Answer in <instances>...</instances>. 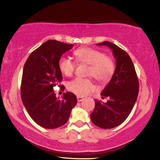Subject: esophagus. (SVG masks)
Segmentation results:
<instances>
[{"label": "esophagus", "mask_w": 160, "mask_h": 160, "mask_svg": "<svg viewBox=\"0 0 160 160\" xmlns=\"http://www.w3.org/2000/svg\"><path fill=\"white\" fill-rule=\"evenodd\" d=\"M77 101H78V102H82V101L84 99L83 97H81V96H77Z\"/></svg>", "instance_id": "34e87169"}]
</instances>
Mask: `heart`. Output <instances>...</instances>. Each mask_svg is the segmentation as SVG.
I'll return each instance as SVG.
<instances>
[{
    "instance_id": "b5f03b06",
    "label": "heart",
    "mask_w": 160,
    "mask_h": 160,
    "mask_svg": "<svg viewBox=\"0 0 160 160\" xmlns=\"http://www.w3.org/2000/svg\"><path fill=\"white\" fill-rule=\"evenodd\" d=\"M77 61L89 65L87 74L93 77L101 82H106L112 77L115 72V64L108 57L95 49L84 47L74 52ZM61 72L67 77L73 74L75 63L70 57H61L58 62ZM68 88L79 96H86L92 92L94 85L90 79L77 77L68 83Z\"/></svg>"
}]
</instances>
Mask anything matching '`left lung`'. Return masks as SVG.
I'll return each instance as SVG.
<instances>
[{
    "label": "left lung",
    "instance_id": "left-lung-1",
    "mask_svg": "<svg viewBox=\"0 0 160 160\" xmlns=\"http://www.w3.org/2000/svg\"><path fill=\"white\" fill-rule=\"evenodd\" d=\"M97 45L107 46L112 51L116 67L109 83L101 93L108 97L109 100L103 103L95 100L90 119L99 128L110 129L121 124L132 111L138 99L139 81L131 58L125 51L108 41Z\"/></svg>",
    "mask_w": 160,
    "mask_h": 160
}]
</instances>
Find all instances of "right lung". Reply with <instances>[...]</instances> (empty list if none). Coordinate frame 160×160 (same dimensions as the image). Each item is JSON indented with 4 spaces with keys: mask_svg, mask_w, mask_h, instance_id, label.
Masks as SVG:
<instances>
[{
    "mask_svg": "<svg viewBox=\"0 0 160 160\" xmlns=\"http://www.w3.org/2000/svg\"><path fill=\"white\" fill-rule=\"evenodd\" d=\"M72 47V44L49 40L32 52L24 65L22 102L31 118L43 128L54 129L64 125L77 103L72 92H64L61 98H57L54 91L63 79L58 60Z\"/></svg>",
    "mask_w": 160,
    "mask_h": 160,
    "instance_id": "add662e5",
    "label": "right lung"
}]
</instances>
